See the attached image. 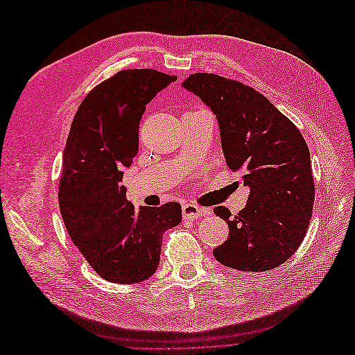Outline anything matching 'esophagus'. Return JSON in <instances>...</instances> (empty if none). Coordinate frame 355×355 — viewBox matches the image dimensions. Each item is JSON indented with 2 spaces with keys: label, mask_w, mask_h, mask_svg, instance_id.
Wrapping results in <instances>:
<instances>
[{
  "label": "esophagus",
  "mask_w": 355,
  "mask_h": 355,
  "mask_svg": "<svg viewBox=\"0 0 355 355\" xmlns=\"http://www.w3.org/2000/svg\"><path fill=\"white\" fill-rule=\"evenodd\" d=\"M182 213H184V218L189 219V220H196L201 216H209L210 210L209 209H204L200 206H196V204H185L184 207H182Z\"/></svg>",
  "instance_id": "esophagus-1"
}]
</instances>
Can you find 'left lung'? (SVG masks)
<instances>
[{
    "label": "left lung",
    "mask_w": 355,
    "mask_h": 355,
    "mask_svg": "<svg viewBox=\"0 0 355 355\" xmlns=\"http://www.w3.org/2000/svg\"><path fill=\"white\" fill-rule=\"evenodd\" d=\"M182 85L216 115L227 164L241 171L250 188L235 216L227 207H214L230 227L214 257L239 271L280 266L304 241L313 214L315 187L304 136L263 94L240 81L197 72Z\"/></svg>",
    "instance_id": "obj_1"
}]
</instances>
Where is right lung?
<instances>
[{
	"instance_id": "add662e5",
	"label": "right lung",
	"mask_w": 355,
	"mask_h": 355,
	"mask_svg": "<svg viewBox=\"0 0 355 355\" xmlns=\"http://www.w3.org/2000/svg\"><path fill=\"white\" fill-rule=\"evenodd\" d=\"M176 75L124 69L96 85L73 116L59 182V207L72 243L103 280L141 283L158 268L163 234L182 220L179 202L135 209L123 167L139 151L146 105Z\"/></svg>"
}]
</instances>
